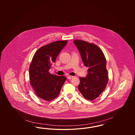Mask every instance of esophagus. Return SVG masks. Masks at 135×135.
<instances>
[{
    "label": "esophagus",
    "mask_w": 135,
    "mask_h": 135,
    "mask_svg": "<svg viewBox=\"0 0 135 135\" xmlns=\"http://www.w3.org/2000/svg\"><path fill=\"white\" fill-rule=\"evenodd\" d=\"M73 77H73V76H67V78H68V79H71L73 78Z\"/></svg>",
    "instance_id": "obj_1"
}]
</instances>
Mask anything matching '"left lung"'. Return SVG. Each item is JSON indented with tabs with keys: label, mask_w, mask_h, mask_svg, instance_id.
<instances>
[{
	"label": "left lung",
	"mask_w": 135,
	"mask_h": 135,
	"mask_svg": "<svg viewBox=\"0 0 135 135\" xmlns=\"http://www.w3.org/2000/svg\"><path fill=\"white\" fill-rule=\"evenodd\" d=\"M73 42L84 65L89 68L86 77H79L78 90L84 98L94 100L103 93L108 83L106 58L103 51L95 44L80 40H75Z\"/></svg>",
	"instance_id": "obj_1"
}]
</instances>
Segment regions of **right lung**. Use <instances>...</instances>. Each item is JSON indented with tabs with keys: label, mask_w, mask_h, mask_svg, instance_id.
Segmentation results:
<instances>
[{
	"label": "right lung",
	"mask_w": 135,
	"mask_h": 135,
	"mask_svg": "<svg viewBox=\"0 0 135 135\" xmlns=\"http://www.w3.org/2000/svg\"><path fill=\"white\" fill-rule=\"evenodd\" d=\"M67 42L57 41L40 47L35 53L30 65L31 85L37 96L46 101L59 96L66 80L65 76L51 74L49 71Z\"/></svg>",
	"instance_id": "add662e5"
}]
</instances>
